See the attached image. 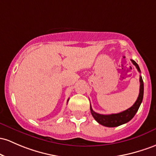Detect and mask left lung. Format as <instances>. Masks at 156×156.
Wrapping results in <instances>:
<instances>
[{
	"instance_id": "1",
	"label": "left lung",
	"mask_w": 156,
	"mask_h": 156,
	"mask_svg": "<svg viewBox=\"0 0 156 156\" xmlns=\"http://www.w3.org/2000/svg\"><path fill=\"white\" fill-rule=\"evenodd\" d=\"M132 63L136 66V67L138 69L139 73H141L139 66L137 64V63L134 60L131 59ZM140 90H139V95H138V98H137L135 104L130 107V108L126 109L125 111L119 112V113L116 114H110V115H102L97 113V112H94L92 110L91 105H90V111H91L92 115L95 119V121H97L98 124H101V125L107 126V127H115V126H118L127 123L129 121L135 116V115L138 111L140 105H141L142 100H143L144 96V82L142 77L140 76Z\"/></svg>"
}]
</instances>
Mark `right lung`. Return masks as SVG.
<instances>
[{
  "label": "right lung",
  "instance_id": "obj_1",
  "mask_svg": "<svg viewBox=\"0 0 156 156\" xmlns=\"http://www.w3.org/2000/svg\"><path fill=\"white\" fill-rule=\"evenodd\" d=\"M68 101H69V99H68V100H67V103H68Z\"/></svg>",
  "mask_w": 156,
  "mask_h": 156
}]
</instances>
